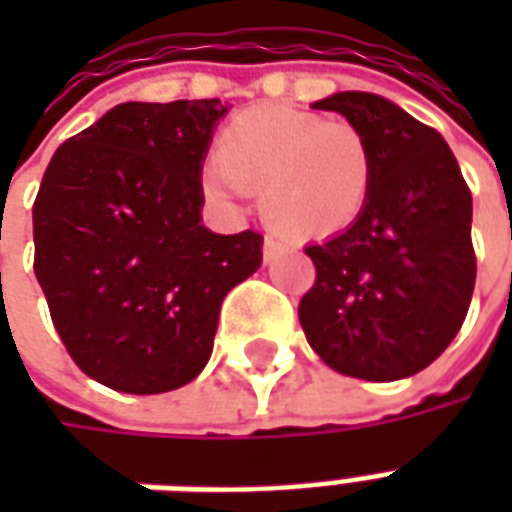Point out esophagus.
Wrapping results in <instances>:
<instances>
[{
	"label": "esophagus",
	"mask_w": 512,
	"mask_h": 512,
	"mask_svg": "<svg viewBox=\"0 0 512 512\" xmlns=\"http://www.w3.org/2000/svg\"><path fill=\"white\" fill-rule=\"evenodd\" d=\"M282 249H285V244H282V241H277V238L266 235V241H263V257H266V263L268 260H274V257H277Z\"/></svg>",
	"instance_id": "34e87169"
}]
</instances>
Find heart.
Listing matches in <instances>:
<instances>
[{
	"label": "heart",
	"mask_w": 512,
	"mask_h": 512,
	"mask_svg": "<svg viewBox=\"0 0 512 512\" xmlns=\"http://www.w3.org/2000/svg\"><path fill=\"white\" fill-rule=\"evenodd\" d=\"M373 180L376 158L362 128L296 106L257 104L222 128L202 189L222 205L246 191L260 194L277 230L323 241L359 222Z\"/></svg>",
	"instance_id": "b5f03b06"
}]
</instances>
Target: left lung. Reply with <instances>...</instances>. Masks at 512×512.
Segmentation results:
<instances>
[{
	"mask_svg": "<svg viewBox=\"0 0 512 512\" xmlns=\"http://www.w3.org/2000/svg\"><path fill=\"white\" fill-rule=\"evenodd\" d=\"M312 106L365 131L376 180L351 230L304 249L315 285L301 296V329L343 376H414L444 354L469 312L472 191L439 131L381 95L334 93Z\"/></svg>",
	"mask_w": 512,
	"mask_h": 512,
	"instance_id": "obj_1",
	"label": "left lung"
}]
</instances>
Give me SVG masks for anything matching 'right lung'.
I'll list each match as a JSON object with an SVG mask.
<instances>
[{"label":"right lung","instance_id":"add662e5","mask_svg":"<svg viewBox=\"0 0 512 512\" xmlns=\"http://www.w3.org/2000/svg\"><path fill=\"white\" fill-rule=\"evenodd\" d=\"M219 98L109 109L51 156L32 205L35 277L82 373L128 395L208 365L224 296L263 260V235L202 227V161Z\"/></svg>","mask_w":512,"mask_h":512}]
</instances>
